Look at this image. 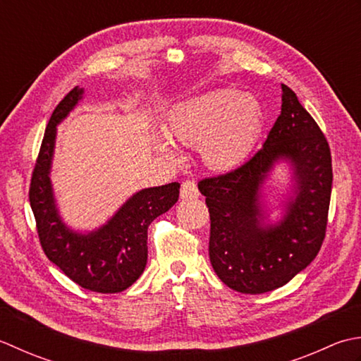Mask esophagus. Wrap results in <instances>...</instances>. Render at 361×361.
Segmentation results:
<instances>
[{
    "label": "esophagus",
    "mask_w": 361,
    "mask_h": 361,
    "mask_svg": "<svg viewBox=\"0 0 361 361\" xmlns=\"http://www.w3.org/2000/svg\"><path fill=\"white\" fill-rule=\"evenodd\" d=\"M200 196V190H197L196 183L193 180H185L180 187V200H195Z\"/></svg>",
    "instance_id": "34e87169"
}]
</instances>
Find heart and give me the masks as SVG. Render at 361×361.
Wrapping results in <instances>:
<instances>
[{
  "instance_id": "b5f03b06",
  "label": "heart",
  "mask_w": 361,
  "mask_h": 361,
  "mask_svg": "<svg viewBox=\"0 0 361 361\" xmlns=\"http://www.w3.org/2000/svg\"><path fill=\"white\" fill-rule=\"evenodd\" d=\"M263 124V110L254 97L231 88L202 93L176 106L166 132L178 142L197 148L202 164L213 171H232L251 154ZM157 149L178 160L171 140L157 138Z\"/></svg>"
}]
</instances>
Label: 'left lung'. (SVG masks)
<instances>
[{
    "label": "left lung",
    "instance_id": "1",
    "mask_svg": "<svg viewBox=\"0 0 361 361\" xmlns=\"http://www.w3.org/2000/svg\"><path fill=\"white\" fill-rule=\"evenodd\" d=\"M279 163L290 168L292 185L283 216L271 224L264 183ZM329 143L290 87L260 151L245 165L197 183L210 213L209 255L229 288L262 294L288 283L319 252L332 193Z\"/></svg>",
    "mask_w": 361,
    "mask_h": 361
}]
</instances>
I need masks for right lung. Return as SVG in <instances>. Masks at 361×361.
Returning a JSON list of instances; mask_svg holds the SVG:
<instances>
[{
    "mask_svg": "<svg viewBox=\"0 0 361 361\" xmlns=\"http://www.w3.org/2000/svg\"><path fill=\"white\" fill-rule=\"evenodd\" d=\"M84 97L75 87L51 115L32 173L29 202L43 251L73 282L97 293H120L142 276L148 260V227L179 200L180 183L143 188L98 229L79 232L63 221L56 202L53 166L57 126Z\"/></svg>",
    "mask_w": 361,
    "mask_h": 361,
    "instance_id": "right-lung-1",
    "label": "right lung"
}]
</instances>
